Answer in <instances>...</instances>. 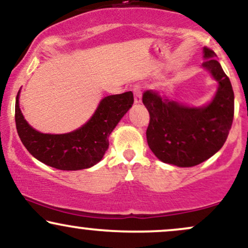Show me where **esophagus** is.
I'll return each mask as SVG.
<instances>
[{
  "instance_id": "1",
  "label": "esophagus",
  "mask_w": 248,
  "mask_h": 248,
  "mask_svg": "<svg viewBox=\"0 0 248 248\" xmlns=\"http://www.w3.org/2000/svg\"><path fill=\"white\" fill-rule=\"evenodd\" d=\"M134 102H135L136 105L141 104V102H142V92H141L140 87H139L138 85L134 87Z\"/></svg>"
}]
</instances>
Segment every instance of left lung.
<instances>
[{"label": "left lung", "instance_id": "left-lung-1", "mask_svg": "<svg viewBox=\"0 0 248 248\" xmlns=\"http://www.w3.org/2000/svg\"><path fill=\"white\" fill-rule=\"evenodd\" d=\"M202 69L217 81L211 101L189 106L147 91L142 96L150 115L147 142L158 160L187 168L206 161L224 146L234 114V93L212 50L204 47Z\"/></svg>", "mask_w": 248, "mask_h": 248}]
</instances>
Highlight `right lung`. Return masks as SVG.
<instances>
[{"label":"right lung","instance_id":"1","mask_svg":"<svg viewBox=\"0 0 248 248\" xmlns=\"http://www.w3.org/2000/svg\"><path fill=\"white\" fill-rule=\"evenodd\" d=\"M16 96L15 121L22 143L33 157L59 170H81L95 166L104 157L108 138L134 102L133 93L105 96L86 124L65 134H45L25 120Z\"/></svg>","mask_w":248,"mask_h":248}]
</instances>
